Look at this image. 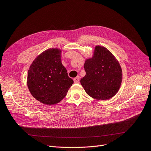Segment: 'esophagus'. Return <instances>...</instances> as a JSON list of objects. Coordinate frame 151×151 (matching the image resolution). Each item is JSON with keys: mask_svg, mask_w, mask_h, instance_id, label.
<instances>
[{"mask_svg": "<svg viewBox=\"0 0 151 151\" xmlns=\"http://www.w3.org/2000/svg\"><path fill=\"white\" fill-rule=\"evenodd\" d=\"M74 83H80V76H77L74 78Z\"/></svg>", "mask_w": 151, "mask_h": 151, "instance_id": "34e87169", "label": "esophagus"}]
</instances>
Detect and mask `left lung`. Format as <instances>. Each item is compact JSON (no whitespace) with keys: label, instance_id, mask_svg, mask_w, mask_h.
Segmentation results:
<instances>
[{"label":"left lung","instance_id":"1","mask_svg":"<svg viewBox=\"0 0 151 151\" xmlns=\"http://www.w3.org/2000/svg\"><path fill=\"white\" fill-rule=\"evenodd\" d=\"M84 68L86 75L80 82L89 96L106 100L115 96L121 84L122 71L119 63L106 47L96 46L93 57L86 59Z\"/></svg>","mask_w":151,"mask_h":151}]
</instances>
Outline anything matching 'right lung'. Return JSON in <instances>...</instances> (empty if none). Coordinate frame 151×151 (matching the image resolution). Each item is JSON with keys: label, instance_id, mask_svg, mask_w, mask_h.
Returning a JSON list of instances; mask_svg holds the SVG:
<instances>
[{"label": "right lung", "instance_id": "1", "mask_svg": "<svg viewBox=\"0 0 151 151\" xmlns=\"http://www.w3.org/2000/svg\"><path fill=\"white\" fill-rule=\"evenodd\" d=\"M61 50L50 48L35 58L27 73V86L35 99L54 105L64 98L73 81L61 62Z\"/></svg>", "mask_w": 151, "mask_h": 151}]
</instances>
